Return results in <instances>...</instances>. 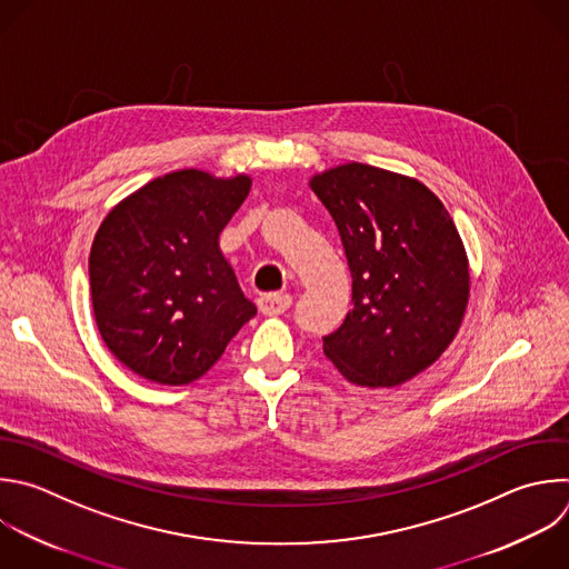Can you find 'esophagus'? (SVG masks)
Returning <instances> with one entry per match:
<instances>
[{
	"label": "esophagus",
	"mask_w": 569,
	"mask_h": 569,
	"mask_svg": "<svg viewBox=\"0 0 569 569\" xmlns=\"http://www.w3.org/2000/svg\"><path fill=\"white\" fill-rule=\"evenodd\" d=\"M257 306H259V310H261L263 315L274 317V315L286 312V310L292 306V297H290V295L270 292V295H261V297L257 299Z\"/></svg>",
	"instance_id": "esophagus-1"
}]
</instances>
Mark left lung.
I'll list each match as a JSON object with an SVG mask.
<instances>
[{
    "mask_svg": "<svg viewBox=\"0 0 569 569\" xmlns=\"http://www.w3.org/2000/svg\"><path fill=\"white\" fill-rule=\"evenodd\" d=\"M352 277V310L323 352L357 387H400L453 341L469 261L442 201L416 178L348 162L310 178Z\"/></svg>",
    "mask_w": 569,
    "mask_h": 569,
    "instance_id": "obj_1",
    "label": "left lung"
}]
</instances>
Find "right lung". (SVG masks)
Instances as JSON below:
<instances>
[{
	"mask_svg": "<svg viewBox=\"0 0 569 569\" xmlns=\"http://www.w3.org/2000/svg\"><path fill=\"white\" fill-rule=\"evenodd\" d=\"M250 176L180 169L120 201L89 257L91 301L107 348L149 382L199 380L257 315L219 234L250 192Z\"/></svg>",
	"mask_w": 569,
	"mask_h": 569,
	"instance_id": "right-lung-1",
	"label": "right lung"
}]
</instances>
